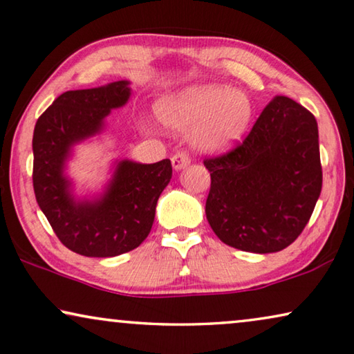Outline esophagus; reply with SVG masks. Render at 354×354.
Segmentation results:
<instances>
[{"label": "esophagus", "instance_id": "1", "mask_svg": "<svg viewBox=\"0 0 354 354\" xmlns=\"http://www.w3.org/2000/svg\"><path fill=\"white\" fill-rule=\"evenodd\" d=\"M190 164V156L185 151H178L176 155L171 156V165L176 171L185 169Z\"/></svg>", "mask_w": 354, "mask_h": 354}]
</instances>
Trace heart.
<instances>
[{"label": "heart", "instance_id": "heart-1", "mask_svg": "<svg viewBox=\"0 0 354 354\" xmlns=\"http://www.w3.org/2000/svg\"><path fill=\"white\" fill-rule=\"evenodd\" d=\"M156 110L165 127L192 130V145L207 155L232 150L254 118L252 100L246 93L216 83L192 85L167 95Z\"/></svg>", "mask_w": 354, "mask_h": 354}]
</instances>
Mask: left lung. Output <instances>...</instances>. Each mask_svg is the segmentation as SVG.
Returning <instances> with one entry per match:
<instances>
[{
    "instance_id": "1",
    "label": "left lung",
    "mask_w": 354,
    "mask_h": 354,
    "mask_svg": "<svg viewBox=\"0 0 354 354\" xmlns=\"http://www.w3.org/2000/svg\"><path fill=\"white\" fill-rule=\"evenodd\" d=\"M210 171L205 216L223 243L279 252L305 229L322 190L316 118L275 95L236 149L204 160Z\"/></svg>"
}]
</instances>
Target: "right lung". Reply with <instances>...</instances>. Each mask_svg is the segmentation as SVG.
Instances as JSON below:
<instances>
[{"instance_id":"add662e5","label":"right lung","mask_w":354,"mask_h":354,"mask_svg":"<svg viewBox=\"0 0 354 354\" xmlns=\"http://www.w3.org/2000/svg\"><path fill=\"white\" fill-rule=\"evenodd\" d=\"M130 95L128 80L66 91L35 124L32 181L37 203L59 240L80 255L104 259L136 249L149 236L158 199L171 179L170 159L155 164L122 159L114 162L100 195H74L65 173L74 145L104 131L106 115Z\"/></svg>"}]
</instances>
